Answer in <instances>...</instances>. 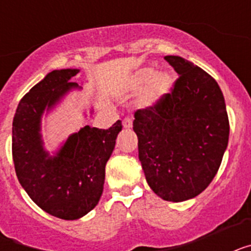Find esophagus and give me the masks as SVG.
<instances>
[{"mask_svg":"<svg viewBox=\"0 0 251 251\" xmlns=\"http://www.w3.org/2000/svg\"><path fill=\"white\" fill-rule=\"evenodd\" d=\"M133 126V119L130 117H127V118L123 119V127L124 128H130Z\"/></svg>","mask_w":251,"mask_h":251,"instance_id":"1","label":"esophagus"}]
</instances>
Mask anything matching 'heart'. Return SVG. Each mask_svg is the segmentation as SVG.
<instances>
[{
  "label": "heart",
  "instance_id": "1",
  "mask_svg": "<svg viewBox=\"0 0 251 251\" xmlns=\"http://www.w3.org/2000/svg\"><path fill=\"white\" fill-rule=\"evenodd\" d=\"M172 86V77L168 73L161 72L154 74L152 68H143L129 79L128 88L130 90H141L145 88L139 98V105L142 108H150L156 105Z\"/></svg>",
  "mask_w": 251,
  "mask_h": 251
}]
</instances>
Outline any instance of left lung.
<instances>
[{
  "instance_id": "1",
  "label": "left lung",
  "mask_w": 251,
  "mask_h": 251,
  "mask_svg": "<svg viewBox=\"0 0 251 251\" xmlns=\"http://www.w3.org/2000/svg\"><path fill=\"white\" fill-rule=\"evenodd\" d=\"M165 60L179 76L156 105L134 113L133 129L152 191L181 202L211 183L227 147L230 126L214 77L183 57Z\"/></svg>"
}]
</instances>
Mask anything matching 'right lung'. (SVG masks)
Instances as JSON below:
<instances>
[{
	"instance_id": "add662e5",
	"label": "right lung",
	"mask_w": 251,
	"mask_h": 251,
	"mask_svg": "<svg viewBox=\"0 0 251 251\" xmlns=\"http://www.w3.org/2000/svg\"><path fill=\"white\" fill-rule=\"evenodd\" d=\"M79 69L49 73L20 100L12 123V158L16 176L30 199L44 211L63 220H76L98 205L105 165L122 130L81 128L66 139L55 156L44 150L40 134L43 113L54 108L74 88Z\"/></svg>"
}]
</instances>
